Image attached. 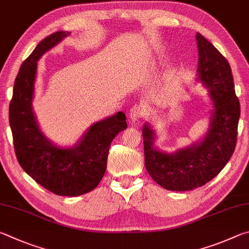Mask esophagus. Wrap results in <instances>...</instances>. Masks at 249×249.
<instances>
[{
  "instance_id": "esophagus-1",
  "label": "esophagus",
  "mask_w": 249,
  "mask_h": 249,
  "mask_svg": "<svg viewBox=\"0 0 249 249\" xmlns=\"http://www.w3.org/2000/svg\"><path fill=\"white\" fill-rule=\"evenodd\" d=\"M146 115V108L142 105H134V106L130 109L129 117L132 122H137L139 119H141Z\"/></svg>"
}]
</instances>
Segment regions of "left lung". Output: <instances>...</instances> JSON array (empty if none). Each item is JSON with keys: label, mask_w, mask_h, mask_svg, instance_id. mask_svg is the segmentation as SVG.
<instances>
[{"label": "left lung", "mask_w": 249, "mask_h": 249, "mask_svg": "<svg viewBox=\"0 0 249 249\" xmlns=\"http://www.w3.org/2000/svg\"><path fill=\"white\" fill-rule=\"evenodd\" d=\"M198 80L209 89L213 103L210 127L201 141L175 153L153 146L155 132L142 129L145 167L153 180L167 190L187 191L213 179L233 155L237 140L241 106L235 95L232 70L221 52L197 33Z\"/></svg>", "instance_id": "8db88e82"}]
</instances>
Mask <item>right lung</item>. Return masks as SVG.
<instances>
[{"mask_svg":"<svg viewBox=\"0 0 249 249\" xmlns=\"http://www.w3.org/2000/svg\"><path fill=\"white\" fill-rule=\"evenodd\" d=\"M69 35L62 30L51 34L38 43L20 65L8 117L15 154L21 168L51 193L76 197L95 189L102 180L110 143L118 133L127 129V119L119 111L96 122L76 145L68 149L54 145L43 136L32 107L37 61Z\"/></svg>","mask_w":249,"mask_h":249,"instance_id":"add662e5","label":"right lung"}]
</instances>
